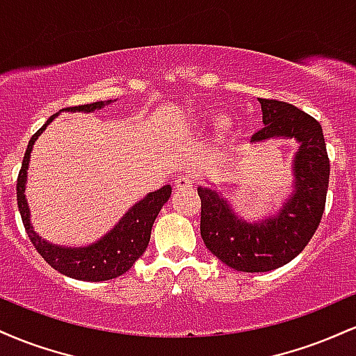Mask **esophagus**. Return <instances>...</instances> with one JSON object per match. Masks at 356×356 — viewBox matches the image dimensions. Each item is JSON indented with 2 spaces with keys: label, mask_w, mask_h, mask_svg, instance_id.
<instances>
[{
  "label": "esophagus",
  "mask_w": 356,
  "mask_h": 356,
  "mask_svg": "<svg viewBox=\"0 0 356 356\" xmlns=\"http://www.w3.org/2000/svg\"><path fill=\"white\" fill-rule=\"evenodd\" d=\"M192 184H194V181H192L189 175H179V177L175 179V189L177 191L191 189Z\"/></svg>",
  "instance_id": "esophagus-1"
}]
</instances>
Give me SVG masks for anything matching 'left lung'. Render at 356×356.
Segmentation results:
<instances>
[{
    "instance_id": "obj_1",
    "label": "left lung",
    "mask_w": 356,
    "mask_h": 356,
    "mask_svg": "<svg viewBox=\"0 0 356 356\" xmlns=\"http://www.w3.org/2000/svg\"><path fill=\"white\" fill-rule=\"evenodd\" d=\"M264 127L251 144L293 138V191L276 214L248 220L211 187H197L204 244L224 264L244 273H266L284 266L303 251L320 226L330 181V161L321 125L286 102L261 99Z\"/></svg>"
}]
</instances>
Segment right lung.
Wrapping results in <instances>:
<instances>
[{
	"instance_id": "add662e5",
	"label": "right lung",
	"mask_w": 356,
	"mask_h": 356,
	"mask_svg": "<svg viewBox=\"0 0 356 356\" xmlns=\"http://www.w3.org/2000/svg\"><path fill=\"white\" fill-rule=\"evenodd\" d=\"M110 104H112V100L95 102V104L79 105V107L63 110H67V112L70 110V112L92 113ZM58 113H61V110ZM56 115L48 118L47 124L28 142L26 154H24L22 170H19L18 175V184H16L18 209L19 214H22L23 226L26 229L28 238H30L33 246L36 248V251L42 254L43 259L53 269H56L61 275L80 281L113 280V277L129 271L138 257L145 252L147 246H149L154 220L159 216V212H161L162 206L169 201L170 194H172V187L164 186L159 191L149 192L144 199L134 204L122 216V219L118 220L107 234L102 236L99 241L88 244V246H60V244H53L50 241L43 239L35 231L33 224H31V212L30 206H28L24 189H26V175L28 167H30L31 150H33L36 138L42 136L43 130L50 125V122H53V118Z\"/></svg>"
}]
</instances>
